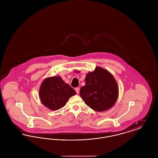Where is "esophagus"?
Instances as JSON below:
<instances>
[{"instance_id":"34e87169","label":"esophagus","mask_w":158,"mask_h":158,"mask_svg":"<svg viewBox=\"0 0 158 158\" xmlns=\"http://www.w3.org/2000/svg\"><path fill=\"white\" fill-rule=\"evenodd\" d=\"M79 88H76L75 90L76 92V93H77V94H79Z\"/></svg>"}]
</instances>
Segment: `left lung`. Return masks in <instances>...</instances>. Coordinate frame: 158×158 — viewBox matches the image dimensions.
I'll return each mask as SVG.
<instances>
[{
    "label": "left lung",
    "mask_w": 158,
    "mask_h": 158,
    "mask_svg": "<svg viewBox=\"0 0 158 158\" xmlns=\"http://www.w3.org/2000/svg\"><path fill=\"white\" fill-rule=\"evenodd\" d=\"M80 96L92 110L101 112L111 108L118 97V86L113 75L100 67L89 72Z\"/></svg>",
    "instance_id": "left-lung-1"
}]
</instances>
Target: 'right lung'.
Returning <instances> with one entry per match:
<instances>
[{
	"label": "right lung",
	"instance_id": "right-lung-1",
	"mask_svg": "<svg viewBox=\"0 0 158 158\" xmlns=\"http://www.w3.org/2000/svg\"><path fill=\"white\" fill-rule=\"evenodd\" d=\"M76 94L75 90L60 76L45 79L39 90V97L42 104L53 111L63 107L68 99Z\"/></svg>",
	"mask_w": 158,
	"mask_h": 158
}]
</instances>
